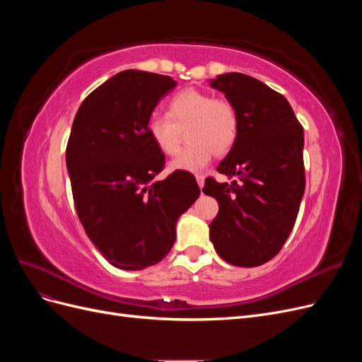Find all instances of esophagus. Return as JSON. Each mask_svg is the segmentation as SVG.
Returning a JSON list of instances; mask_svg holds the SVG:
<instances>
[{"mask_svg": "<svg viewBox=\"0 0 362 362\" xmlns=\"http://www.w3.org/2000/svg\"><path fill=\"white\" fill-rule=\"evenodd\" d=\"M196 181H198V185L202 189L204 187V182H205L204 175H196Z\"/></svg>", "mask_w": 362, "mask_h": 362, "instance_id": "34e87169", "label": "esophagus"}]
</instances>
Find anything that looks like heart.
<instances>
[{
    "mask_svg": "<svg viewBox=\"0 0 362 362\" xmlns=\"http://www.w3.org/2000/svg\"><path fill=\"white\" fill-rule=\"evenodd\" d=\"M148 134L164 156L180 151L182 133L187 131V149L170 161L169 169L199 172L213 154L222 157L234 146L238 136V116L226 100L198 89H184L168 103V113H154L148 119Z\"/></svg>",
    "mask_w": 362,
    "mask_h": 362,
    "instance_id": "obj_1",
    "label": "heart"
}]
</instances>
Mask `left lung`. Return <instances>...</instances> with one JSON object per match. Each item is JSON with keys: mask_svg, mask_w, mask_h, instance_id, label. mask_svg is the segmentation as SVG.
Segmentation results:
<instances>
[{"mask_svg": "<svg viewBox=\"0 0 362 362\" xmlns=\"http://www.w3.org/2000/svg\"><path fill=\"white\" fill-rule=\"evenodd\" d=\"M210 86L225 93L238 116L237 140L217 170L240 180H205L202 192L218 204L210 240L229 264L257 267L278 254L298 217L303 128L286 98L254 76L222 74Z\"/></svg>", "mask_w": 362, "mask_h": 362, "instance_id": "1", "label": "left lung"}]
</instances>
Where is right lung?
<instances>
[{"instance_id": "1", "label": "right lung", "mask_w": 362, "mask_h": 362, "mask_svg": "<svg viewBox=\"0 0 362 362\" xmlns=\"http://www.w3.org/2000/svg\"><path fill=\"white\" fill-rule=\"evenodd\" d=\"M177 81L128 69L86 98L75 115L66 168L76 214L112 266L144 270L169 254L177 221L201 193L194 177L175 170L157 181L164 154L148 119Z\"/></svg>"}]
</instances>
